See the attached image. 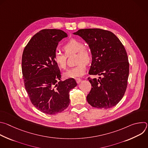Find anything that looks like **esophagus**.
<instances>
[{"instance_id":"1","label":"esophagus","mask_w":148,"mask_h":148,"mask_svg":"<svg viewBox=\"0 0 148 148\" xmlns=\"http://www.w3.org/2000/svg\"><path fill=\"white\" fill-rule=\"evenodd\" d=\"M75 80H76V82H77V84H79L81 81V79H79V78H76Z\"/></svg>"}]
</instances>
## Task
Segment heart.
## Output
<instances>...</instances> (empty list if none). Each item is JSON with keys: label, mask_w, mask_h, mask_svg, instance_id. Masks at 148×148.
<instances>
[{"label": "heart", "mask_w": 148, "mask_h": 148, "mask_svg": "<svg viewBox=\"0 0 148 148\" xmlns=\"http://www.w3.org/2000/svg\"><path fill=\"white\" fill-rule=\"evenodd\" d=\"M62 49L65 51L66 55L60 51H56L54 56V62L60 69H66L67 66V56H69L73 54L77 53L76 61L78 64L75 67L66 71L63 74L64 76L68 78H75L83 76L87 70L85 63L88 64L91 60L90 51L85 47L84 43L76 39H71L69 41L63 46Z\"/></svg>", "instance_id": "obj_1"}]
</instances>
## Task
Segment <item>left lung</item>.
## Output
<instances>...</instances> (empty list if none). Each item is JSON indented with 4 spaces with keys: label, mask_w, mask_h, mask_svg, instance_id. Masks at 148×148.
I'll return each instance as SVG.
<instances>
[{
    "label": "left lung",
    "mask_w": 148,
    "mask_h": 148,
    "mask_svg": "<svg viewBox=\"0 0 148 148\" xmlns=\"http://www.w3.org/2000/svg\"><path fill=\"white\" fill-rule=\"evenodd\" d=\"M73 34L81 37L90 49L92 62L88 74L102 76L88 78L92 88L87 97V102L97 108L114 107L125 94L129 76L130 64L123 46L108 30L86 29Z\"/></svg>",
    "instance_id": "1"
}]
</instances>
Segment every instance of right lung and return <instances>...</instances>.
Returning <instances> with one entry per match:
<instances>
[{
    "label": "right lung",
    "mask_w": 148,
    "mask_h": 148,
    "mask_svg": "<svg viewBox=\"0 0 148 148\" xmlns=\"http://www.w3.org/2000/svg\"><path fill=\"white\" fill-rule=\"evenodd\" d=\"M67 37L61 30H40L30 39L23 53L25 88L32 104L46 114L54 115L66 110L70 104L69 92L77 86L74 78L60 79V69L54 60L58 43Z\"/></svg>",
    "instance_id": "right-lung-1"
}]
</instances>
